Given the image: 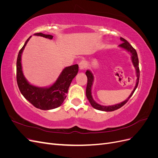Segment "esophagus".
<instances>
[{"instance_id": "esophagus-1", "label": "esophagus", "mask_w": 158, "mask_h": 158, "mask_svg": "<svg viewBox=\"0 0 158 158\" xmlns=\"http://www.w3.org/2000/svg\"><path fill=\"white\" fill-rule=\"evenodd\" d=\"M78 65H79V69H80V70H84L85 67H86L87 63H86V62H85V60H81V61L80 62Z\"/></svg>"}]
</instances>
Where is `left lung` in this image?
Segmentation results:
<instances>
[{
	"label": "left lung",
	"instance_id": "obj_1",
	"mask_svg": "<svg viewBox=\"0 0 158 158\" xmlns=\"http://www.w3.org/2000/svg\"><path fill=\"white\" fill-rule=\"evenodd\" d=\"M121 40L123 41L122 44L121 45H119L122 48H124L125 49L129 51L132 54V61L134 66H135L136 70V76H137V80H136V84L135 85V88L132 91V92L130 95V96L127 99H126L125 101H124L123 102L118 103L117 105H114V106H103L95 102L94 100L92 98V92H91V90H92V85L93 84V81H94V76L92 74V73L89 70H87L85 72V74L87 76L88 78V83H87V86H86V90H85V94H86V97L89 100V102L94 108L98 110H100V111H114V110H117L119 108H121L123 107L124 105H125L128 101V99L131 98V97L132 95V94L135 92V89H136L138 82H139V78H140V70H139V62H138V55L136 51L133 48L132 46L129 44V43L124 39L123 37L120 38Z\"/></svg>",
	"mask_w": 158,
	"mask_h": 158
}]
</instances>
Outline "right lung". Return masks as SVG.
<instances>
[{"instance_id": "1", "label": "right lung", "mask_w": 158, "mask_h": 158, "mask_svg": "<svg viewBox=\"0 0 158 158\" xmlns=\"http://www.w3.org/2000/svg\"><path fill=\"white\" fill-rule=\"evenodd\" d=\"M34 35L49 38L50 40L53 37L51 35H46L42 33H35ZM31 37L27 40L18 55L16 80L19 89L23 96L37 109L49 110L59 107L66 98V94L68 93L72 80L78 74V65L74 64L65 68L62 71L55 83L49 88H41L31 85L23 76L21 64L22 52Z\"/></svg>"}]
</instances>
